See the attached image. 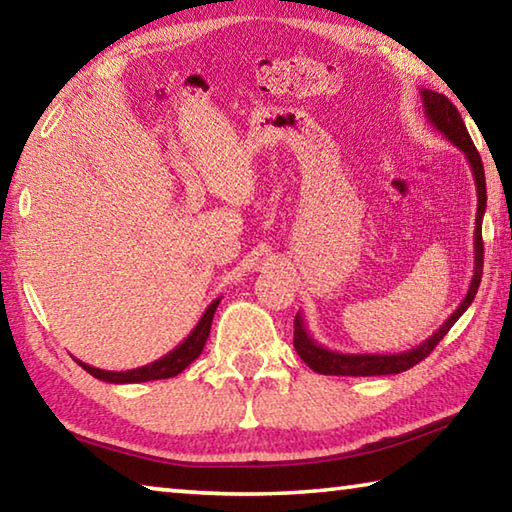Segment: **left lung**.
<instances>
[{
	"label": "left lung",
	"instance_id": "left-lung-1",
	"mask_svg": "<svg viewBox=\"0 0 512 512\" xmlns=\"http://www.w3.org/2000/svg\"><path fill=\"white\" fill-rule=\"evenodd\" d=\"M422 103H424V115H427L429 124L436 128L440 135H445L447 142H452L456 149H461L470 164L474 185H476V221H474V273L472 282L467 287V293L461 305L449 316L436 332H433L427 341L415 345L411 350L393 352V354H348V352H336L325 348L323 343H318L314 336L307 332L305 320L300 314H296L293 320V348H296L298 357L307 363V366L320 372V375H336V377H375V375H397L413 368L415 363H420L424 357H429L431 350L443 341V336L452 329L458 318L465 314V309L472 305L476 296V289L481 284L483 275V239H481V225L485 214V173L479 151L474 149V142L467 128L463 124L461 115L452 101L445 94H438L433 90H420Z\"/></svg>",
	"mask_w": 512,
	"mask_h": 512
}]
</instances>
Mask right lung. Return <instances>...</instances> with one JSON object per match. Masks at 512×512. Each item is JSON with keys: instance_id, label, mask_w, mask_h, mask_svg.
<instances>
[{"instance_id": "1", "label": "right lung", "mask_w": 512, "mask_h": 512, "mask_svg": "<svg viewBox=\"0 0 512 512\" xmlns=\"http://www.w3.org/2000/svg\"><path fill=\"white\" fill-rule=\"evenodd\" d=\"M221 298H216L210 302V307L205 309V314L198 320L196 327L189 332L187 339L176 345L169 354H164L158 361L153 363H146L142 368H133V370H101V368H94L88 366V363H81V368L85 372H90L92 377H97L101 381H108V384H142V381H153V379H169V377H176L183 372L189 363L196 361L201 357V352L205 348V341L207 336H210V327H212V318H214V311L219 307Z\"/></svg>"}]
</instances>
